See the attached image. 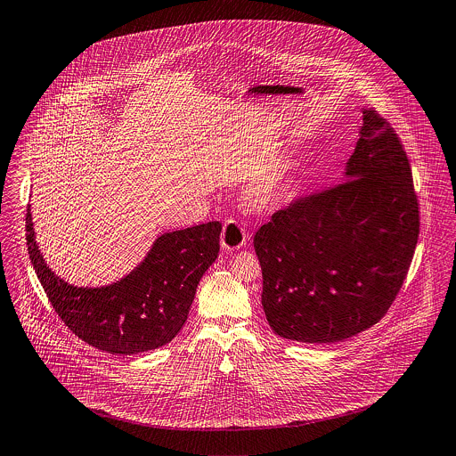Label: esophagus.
I'll return each instance as SVG.
<instances>
[{"mask_svg": "<svg viewBox=\"0 0 456 456\" xmlns=\"http://www.w3.org/2000/svg\"><path fill=\"white\" fill-rule=\"evenodd\" d=\"M246 244V230L235 219H228L223 226L221 246L224 250H237Z\"/></svg>", "mask_w": 456, "mask_h": 456, "instance_id": "1", "label": "esophagus"}]
</instances>
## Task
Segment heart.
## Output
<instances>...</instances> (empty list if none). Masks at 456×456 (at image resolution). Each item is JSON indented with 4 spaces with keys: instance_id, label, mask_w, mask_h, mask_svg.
<instances>
[{
    "instance_id": "obj_1",
    "label": "heart",
    "mask_w": 456,
    "mask_h": 456,
    "mask_svg": "<svg viewBox=\"0 0 456 456\" xmlns=\"http://www.w3.org/2000/svg\"><path fill=\"white\" fill-rule=\"evenodd\" d=\"M275 193V184H259V186H256L254 188V195L257 197V199H270L272 195Z\"/></svg>"
}]
</instances>
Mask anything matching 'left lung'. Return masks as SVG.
Wrapping results in <instances>:
<instances>
[{
  "mask_svg": "<svg viewBox=\"0 0 456 456\" xmlns=\"http://www.w3.org/2000/svg\"><path fill=\"white\" fill-rule=\"evenodd\" d=\"M345 181L290 200L254 235L261 303L275 334L336 343L374 326L413 261L419 206L404 146L378 111H362Z\"/></svg>",
  "mask_w": 456,
  "mask_h": 456,
  "instance_id": "8db88e82",
  "label": "left lung"
}]
</instances>
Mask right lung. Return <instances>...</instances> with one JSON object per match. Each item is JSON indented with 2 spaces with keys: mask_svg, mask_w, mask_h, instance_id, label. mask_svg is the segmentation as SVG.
Here are the masks:
<instances>
[{
  "mask_svg": "<svg viewBox=\"0 0 456 456\" xmlns=\"http://www.w3.org/2000/svg\"><path fill=\"white\" fill-rule=\"evenodd\" d=\"M31 206L26 240L33 268L62 322L85 343L115 355L164 346L183 330L197 286L219 252L221 223L162 235L148 257L108 288H75L55 277L35 240Z\"/></svg>",
  "mask_w": 456,
  "mask_h": 456,
  "instance_id": "add662e5",
  "label": "right lung"
}]
</instances>
